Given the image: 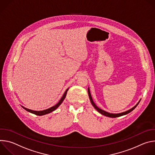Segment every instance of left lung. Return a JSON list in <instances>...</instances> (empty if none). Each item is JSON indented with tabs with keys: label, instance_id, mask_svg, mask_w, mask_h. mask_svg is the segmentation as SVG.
Returning a JSON list of instances; mask_svg holds the SVG:
<instances>
[{
	"label": "left lung",
	"instance_id": "8db88e82",
	"mask_svg": "<svg viewBox=\"0 0 155 155\" xmlns=\"http://www.w3.org/2000/svg\"><path fill=\"white\" fill-rule=\"evenodd\" d=\"M87 92H88V95H89V97H90V101H91V102L92 105H93V107H94V108L97 110V111H98L100 114H102L103 115H105V116H106V117H110V118H117V117H121V116H123V115H126V114H127L130 113V112H132V110H134V109L137 107V105L139 104V103L140 102V101H139V102L137 104V105H135L133 108H132L131 109H130V110H127V111H126V112H123V113H121V114H110V113H108V112H105L104 110H102V109H101V108H98V107L96 105V104H94V102H93V101L92 97H91V94H90V92L89 88H88V89H87Z\"/></svg>",
	"mask_w": 155,
	"mask_h": 155
}]
</instances>
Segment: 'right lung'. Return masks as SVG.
Here are the masks:
<instances>
[{
	"mask_svg": "<svg viewBox=\"0 0 155 155\" xmlns=\"http://www.w3.org/2000/svg\"><path fill=\"white\" fill-rule=\"evenodd\" d=\"M68 90H69V88H68V89L66 90V91H65V93H64V95L62 96V98L61 99V100L59 101V102H58L57 104H56L55 105L51 107V108H48V109H47V110H43V111H34V110H31L28 109V108H25V107H23V108L24 109H25V110H26V111H28V112H31V113H32V114H35V115H36L41 116V115H43L48 114H49V113H50V112L54 111V110H56V109L61 104V103L62 102V101L64 100V99H65V96H66V94H67V92H68Z\"/></svg>",
	"mask_w": 155,
	"mask_h": 155,
	"instance_id": "1",
	"label": "right lung"
}]
</instances>
